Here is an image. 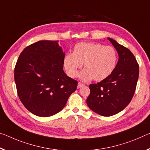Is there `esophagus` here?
Here are the masks:
<instances>
[{
    "label": "esophagus",
    "instance_id": "esophagus-1",
    "mask_svg": "<svg viewBox=\"0 0 150 150\" xmlns=\"http://www.w3.org/2000/svg\"><path fill=\"white\" fill-rule=\"evenodd\" d=\"M84 86V84L83 83H78V85H77V88L78 89H79L81 87Z\"/></svg>",
    "mask_w": 150,
    "mask_h": 150
}]
</instances>
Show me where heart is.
I'll list each match as a JSON object with an SVG mask.
<instances>
[{"label": "heart", "instance_id": "b5f03b06", "mask_svg": "<svg viewBox=\"0 0 150 150\" xmlns=\"http://www.w3.org/2000/svg\"><path fill=\"white\" fill-rule=\"evenodd\" d=\"M117 54L112 47L96 42H79L75 45L73 53L63 59V65L71 77H75L84 63L85 69L81 73V79L88 81L93 78L102 81L110 75L115 67Z\"/></svg>", "mask_w": 150, "mask_h": 150}]
</instances>
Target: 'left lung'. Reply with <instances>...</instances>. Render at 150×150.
<instances>
[{"label":"left lung","instance_id":"obj_1","mask_svg":"<svg viewBox=\"0 0 150 150\" xmlns=\"http://www.w3.org/2000/svg\"><path fill=\"white\" fill-rule=\"evenodd\" d=\"M117 51L118 62L112 73L97 83L89 85L87 104L93 111L102 116H111L126 108L136 88L139 65L130 50L108 38Z\"/></svg>","mask_w":150,"mask_h":150}]
</instances>
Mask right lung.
<instances>
[{"label":"right lung","mask_w":150,"mask_h":150,"mask_svg":"<svg viewBox=\"0 0 150 150\" xmlns=\"http://www.w3.org/2000/svg\"><path fill=\"white\" fill-rule=\"evenodd\" d=\"M59 41H39L26 47L15 68L18 96L30 112L49 117L62 110L78 82L63 71L65 53Z\"/></svg>","instance_id":"add662e5"}]
</instances>
